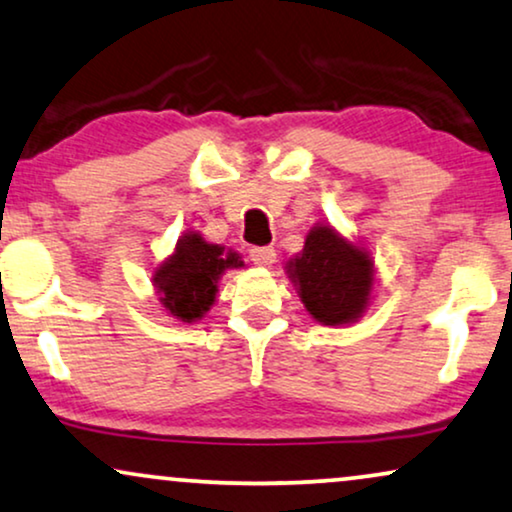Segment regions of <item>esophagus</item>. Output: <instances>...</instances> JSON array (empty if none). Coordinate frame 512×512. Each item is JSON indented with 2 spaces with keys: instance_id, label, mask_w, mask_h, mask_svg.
Instances as JSON below:
<instances>
[{
  "instance_id": "34e87169",
  "label": "esophagus",
  "mask_w": 512,
  "mask_h": 512,
  "mask_svg": "<svg viewBox=\"0 0 512 512\" xmlns=\"http://www.w3.org/2000/svg\"><path fill=\"white\" fill-rule=\"evenodd\" d=\"M249 256L256 265H272V263H275V258H277L275 249H272V247H251Z\"/></svg>"
}]
</instances>
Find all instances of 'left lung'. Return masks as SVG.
Masks as SVG:
<instances>
[{"instance_id":"1","label":"left lung","mask_w":512,"mask_h":512,"mask_svg":"<svg viewBox=\"0 0 512 512\" xmlns=\"http://www.w3.org/2000/svg\"><path fill=\"white\" fill-rule=\"evenodd\" d=\"M371 268L367 251L320 225L308 232L301 256L289 263V277L298 284L305 310L317 322L336 327L357 320L367 308Z\"/></svg>"}]
</instances>
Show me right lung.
Returning <instances> with one entry per match:
<instances>
[{"mask_svg":"<svg viewBox=\"0 0 512 512\" xmlns=\"http://www.w3.org/2000/svg\"><path fill=\"white\" fill-rule=\"evenodd\" d=\"M235 251L204 242L197 232L178 240L176 254L155 272L157 294L171 317L195 322L214 305L216 282L228 268H242Z\"/></svg>","mask_w":512,"mask_h":512,"instance_id":"right-lung-1","label":"right lung"}]
</instances>
